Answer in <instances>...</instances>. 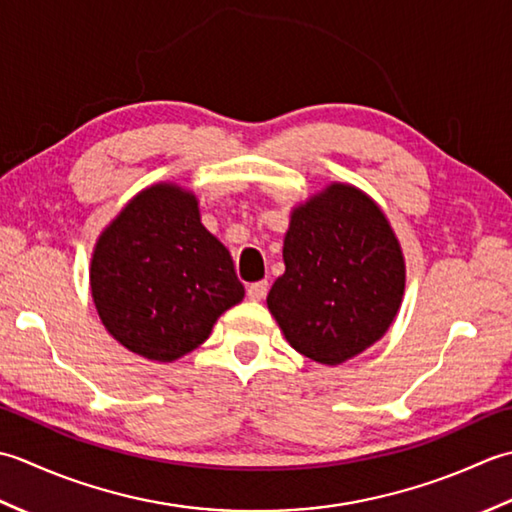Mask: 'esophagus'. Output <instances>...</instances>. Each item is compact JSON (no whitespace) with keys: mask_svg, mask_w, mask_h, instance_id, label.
Returning a JSON list of instances; mask_svg holds the SVG:
<instances>
[{"mask_svg":"<svg viewBox=\"0 0 512 512\" xmlns=\"http://www.w3.org/2000/svg\"><path fill=\"white\" fill-rule=\"evenodd\" d=\"M267 289H269L267 280H258V283H252L247 287V298L254 300V302H260L267 296Z\"/></svg>","mask_w":512,"mask_h":512,"instance_id":"34e87169","label":"esophagus"}]
</instances>
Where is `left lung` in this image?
<instances>
[{
  "instance_id": "obj_1",
  "label": "left lung",
  "mask_w": 512,
  "mask_h": 512,
  "mask_svg": "<svg viewBox=\"0 0 512 512\" xmlns=\"http://www.w3.org/2000/svg\"><path fill=\"white\" fill-rule=\"evenodd\" d=\"M283 260L267 307L309 360L336 367L356 358L398 316L402 247L380 205L356 185L329 183L291 210Z\"/></svg>"
}]
</instances>
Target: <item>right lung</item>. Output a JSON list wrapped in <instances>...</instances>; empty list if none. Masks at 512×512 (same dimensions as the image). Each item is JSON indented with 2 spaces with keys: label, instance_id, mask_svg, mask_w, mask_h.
<instances>
[{
  "label": "right lung",
  "instance_id": "right-lung-1",
  "mask_svg": "<svg viewBox=\"0 0 512 512\" xmlns=\"http://www.w3.org/2000/svg\"><path fill=\"white\" fill-rule=\"evenodd\" d=\"M90 291L110 336L154 362H174L210 338L243 300L227 247L201 223L194 192L154 183L99 234Z\"/></svg>",
  "mask_w": 512,
  "mask_h": 512
}]
</instances>
